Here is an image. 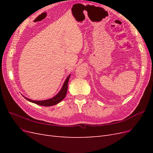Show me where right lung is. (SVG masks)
<instances>
[{
	"label": "right lung",
	"instance_id": "right-lung-1",
	"mask_svg": "<svg viewBox=\"0 0 153 153\" xmlns=\"http://www.w3.org/2000/svg\"><path fill=\"white\" fill-rule=\"evenodd\" d=\"M71 75H69V76H68V77L66 78V79L64 81V84L62 86V88L61 89V90L59 91V92L58 93L55 95L53 98L48 99V100H41V101H36V100H32L30 99H29L26 98L24 96H23L24 98L28 100L30 102L34 103L35 104L39 105L41 106H53L55 105H57L59 103L61 102L62 100H63V99H64V98L66 97L67 91H68V84L69 82V77H70Z\"/></svg>",
	"mask_w": 153,
	"mask_h": 153
}]
</instances>
